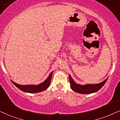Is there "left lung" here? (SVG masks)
Returning <instances> with one entry per match:
<instances>
[{"label":"left lung","instance_id":"1","mask_svg":"<svg viewBox=\"0 0 120 120\" xmlns=\"http://www.w3.org/2000/svg\"><path fill=\"white\" fill-rule=\"evenodd\" d=\"M69 76L71 89L75 92L82 94H90L98 91V90H99L104 85V84H105L106 82L107 81V79H106L104 81H103L100 83H98V84H85L82 85L76 84L74 81V80L72 79L71 75H69Z\"/></svg>","mask_w":120,"mask_h":120}]
</instances>
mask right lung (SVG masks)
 I'll return each mask as SVG.
<instances>
[{
  "mask_svg": "<svg viewBox=\"0 0 120 120\" xmlns=\"http://www.w3.org/2000/svg\"><path fill=\"white\" fill-rule=\"evenodd\" d=\"M53 72L54 71L51 72V73L49 74V76L48 77V78L44 81L38 85H22L16 84V83L14 82L12 80L11 81L18 89H19L20 90L24 92H28V93L40 92L42 91L46 90L49 87L50 84L51 82V78H52V75Z\"/></svg>",
  "mask_w": 120,
  "mask_h": 120,
  "instance_id": "1",
  "label": "right lung"
}]
</instances>
